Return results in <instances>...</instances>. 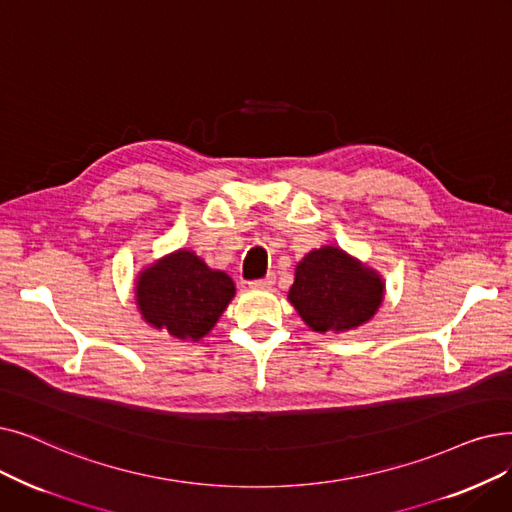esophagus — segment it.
<instances>
[{"mask_svg": "<svg viewBox=\"0 0 512 512\" xmlns=\"http://www.w3.org/2000/svg\"><path fill=\"white\" fill-rule=\"evenodd\" d=\"M274 282H276V276H274V274H268V276L261 278V280H253L249 286L255 288V291H261V288H272Z\"/></svg>", "mask_w": 512, "mask_h": 512, "instance_id": "obj_1", "label": "esophagus"}]
</instances>
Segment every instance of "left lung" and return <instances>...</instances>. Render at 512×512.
<instances>
[{"instance_id":"8db88e82","label":"left lung","mask_w":512,"mask_h":512,"mask_svg":"<svg viewBox=\"0 0 512 512\" xmlns=\"http://www.w3.org/2000/svg\"><path fill=\"white\" fill-rule=\"evenodd\" d=\"M385 299V280L341 247L324 244L295 265L288 301L314 330L347 332L370 322Z\"/></svg>"}]
</instances>
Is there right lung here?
I'll use <instances>...</instances> for the list:
<instances>
[{
  "label": "right lung",
  "mask_w": 512,
  "mask_h": 512,
  "mask_svg": "<svg viewBox=\"0 0 512 512\" xmlns=\"http://www.w3.org/2000/svg\"><path fill=\"white\" fill-rule=\"evenodd\" d=\"M136 305L142 320L177 341L207 337L236 295L234 280L190 249H177L138 272Z\"/></svg>",
  "instance_id": "1"
}]
</instances>
